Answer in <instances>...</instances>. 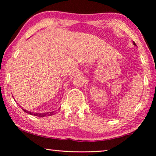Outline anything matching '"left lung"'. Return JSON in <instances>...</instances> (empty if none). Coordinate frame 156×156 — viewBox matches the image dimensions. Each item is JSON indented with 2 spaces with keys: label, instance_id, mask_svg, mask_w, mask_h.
Instances as JSON below:
<instances>
[{
  "label": "left lung",
  "instance_id": "1",
  "mask_svg": "<svg viewBox=\"0 0 156 156\" xmlns=\"http://www.w3.org/2000/svg\"><path fill=\"white\" fill-rule=\"evenodd\" d=\"M133 45H136V43H135V42L133 41Z\"/></svg>",
  "mask_w": 156,
  "mask_h": 156
}]
</instances>
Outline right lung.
Instances as JSON below:
<instances>
[{
    "mask_svg": "<svg viewBox=\"0 0 156 156\" xmlns=\"http://www.w3.org/2000/svg\"><path fill=\"white\" fill-rule=\"evenodd\" d=\"M23 111H25V113H27L30 115H34V116H37V117H45V116H51L52 115L55 114L54 113V111L53 112H47V113H32L31 111H27L26 110H25L24 108H23Z\"/></svg>",
    "mask_w": 156,
    "mask_h": 156,
    "instance_id": "obj_1",
    "label": "right lung"
}]
</instances>
